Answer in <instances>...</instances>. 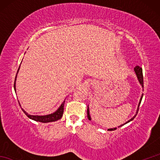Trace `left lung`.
<instances>
[{
	"label": "left lung",
	"mask_w": 160,
	"mask_h": 160,
	"mask_svg": "<svg viewBox=\"0 0 160 160\" xmlns=\"http://www.w3.org/2000/svg\"><path fill=\"white\" fill-rule=\"evenodd\" d=\"M134 71H135V73H136V76H137V78H138V81H139V82H140V84H141V85H142V88H143V87H144V80H143V73H142V68H141L140 67H139V66H136V67H135L134 68ZM142 97H143V94L142 95V97H141V98H140V102H139L138 107V110H137V112H136V114L135 115V116H134L133 118H132L131 119V120H129L128 122H126V123H124V124H122V125H120V127H122V126H123V125L126 124H127V123H128V122H129L132 121V120H133V119L135 118V116H136L137 114H138V111L139 110V107H140V105L141 101H142ZM87 118H89V120H91V116H90V113H89V107H87ZM115 129H117V128H108V131H114V130H115Z\"/></svg>",
	"instance_id": "left-lung-1"
}]
</instances>
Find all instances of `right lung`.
I'll return each instance as SVG.
<instances>
[{"label": "right lung", "mask_w": 160, "mask_h": 160, "mask_svg": "<svg viewBox=\"0 0 160 160\" xmlns=\"http://www.w3.org/2000/svg\"><path fill=\"white\" fill-rule=\"evenodd\" d=\"M20 69V67L18 69V71H17V73L18 72V70ZM17 73L16 76L15 78V82H14V90L16 91V76H17ZM64 102L62 103V104L60 105V107L58 108L57 111H56L54 113H51L49 115H29L28 114L27 112L23 110V112L25 113V114L28 116L29 118L32 119V120L36 121V122H43V123H47V122H55L60 120V119L62 118L63 112H64Z\"/></svg>", "instance_id": "right-lung-1"}]
</instances>
